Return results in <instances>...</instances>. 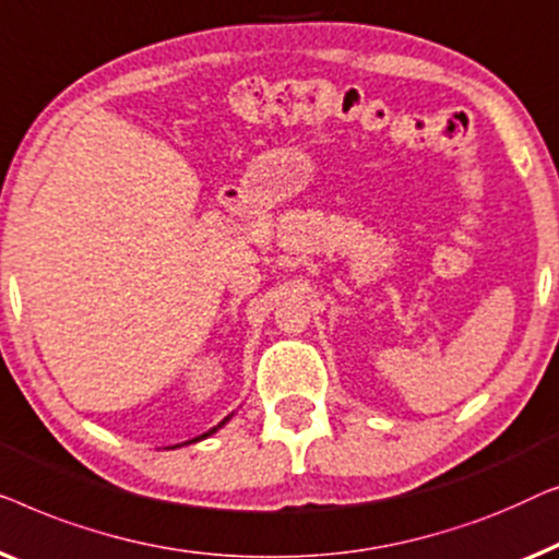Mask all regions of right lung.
Segmentation results:
<instances>
[{"label": "right lung", "mask_w": 559, "mask_h": 559, "mask_svg": "<svg viewBox=\"0 0 559 559\" xmlns=\"http://www.w3.org/2000/svg\"><path fill=\"white\" fill-rule=\"evenodd\" d=\"M230 418H233V413H230V415H227V418H225V420H219L215 428H210V430H207V433H202V436H198V438L187 440V443H198V440H204V438H210L212 433H217V430H219V428H223V426H225V423H227V420H230ZM171 448H179V445H171Z\"/></svg>", "instance_id": "1"}]
</instances>
